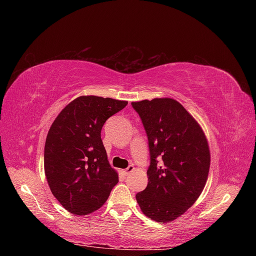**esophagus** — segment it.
I'll use <instances>...</instances> for the list:
<instances>
[{"instance_id":"34e87169","label":"esophagus","mask_w":256,"mask_h":256,"mask_svg":"<svg viewBox=\"0 0 256 256\" xmlns=\"http://www.w3.org/2000/svg\"><path fill=\"white\" fill-rule=\"evenodd\" d=\"M134 172V166L133 165H130L128 168H125V170H123V174H124L125 176H128L131 172Z\"/></svg>"}]
</instances>
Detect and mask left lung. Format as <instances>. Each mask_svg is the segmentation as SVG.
I'll list each match as a JSON object with an SVG mask.
<instances>
[{
    "instance_id": "obj_1",
    "label": "left lung",
    "mask_w": 256,
    "mask_h": 256,
    "mask_svg": "<svg viewBox=\"0 0 256 256\" xmlns=\"http://www.w3.org/2000/svg\"><path fill=\"white\" fill-rule=\"evenodd\" d=\"M132 106L142 118L150 153L148 184L136 194L138 204L152 220L174 221L197 201L206 186L211 160L208 140L175 99L155 98Z\"/></svg>"
}]
</instances>
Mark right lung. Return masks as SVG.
<instances>
[{"instance_id":"1","label":"right lung","mask_w":256,"mask_h":256,"mask_svg":"<svg viewBox=\"0 0 256 256\" xmlns=\"http://www.w3.org/2000/svg\"><path fill=\"white\" fill-rule=\"evenodd\" d=\"M126 104L112 98L80 96L52 122L45 143V175L52 194L70 214L86 216L101 208L118 184L101 130Z\"/></svg>"}]
</instances>
